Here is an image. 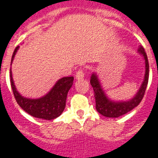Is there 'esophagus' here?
<instances>
[{"instance_id":"34e87169","label":"esophagus","mask_w":158,"mask_h":158,"mask_svg":"<svg viewBox=\"0 0 158 158\" xmlns=\"http://www.w3.org/2000/svg\"><path fill=\"white\" fill-rule=\"evenodd\" d=\"M84 78V72L82 70H79L76 74V79L77 80H81Z\"/></svg>"}]
</instances>
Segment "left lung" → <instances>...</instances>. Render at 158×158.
Instances as JSON below:
<instances>
[{
    "mask_svg": "<svg viewBox=\"0 0 158 158\" xmlns=\"http://www.w3.org/2000/svg\"><path fill=\"white\" fill-rule=\"evenodd\" d=\"M138 52L145 60V75L144 80L135 96L127 100H112L107 96L104 90L99 78L96 72H93L90 78V83L94 91L96 110L99 113L106 117H119L135 108L140 103L144 97L147 87L149 78V63L147 55L143 47H139Z\"/></svg>",
    "mask_w": 158,
    "mask_h": 158,
    "instance_id": "left-lung-1",
    "label": "left lung"
}]
</instances>
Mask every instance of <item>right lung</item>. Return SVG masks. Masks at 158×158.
I'll list each match as a JSON object with an SVG mask.
<instances>
[{
  "label": "right lung",
  "mask_w": 158,
  "mask_h": 158,
  "mask_svg": "<svg viewBox=\"0 0 158 158\" xmlns=\"http://www.w3.org/2000/svg\"><path fill=\"white\" fill-rule=\"evenodd\" d=\"M19 48V47L18 46L13 52L11 65ZM10 77H11V86H12L13 94L19 106L32 117L44 119V120L55 119L62 114L65 108L68 92L71 88V86L73 85L74 81L73 77L60 78L56 81L55 84L53 85V87L48 94L43 95L41 98L30 99L22 96L17 90L16 86L13 81L11 69H10Z\"/></svg>",
  "instance_id": "right-lung-1"
}]
</instances>
